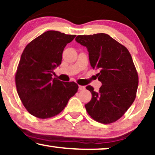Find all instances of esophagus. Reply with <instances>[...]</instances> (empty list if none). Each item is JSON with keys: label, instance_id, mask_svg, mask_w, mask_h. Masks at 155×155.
Returning a JSON list of instances; mask_svg holds the SVG:
<instances>
[{"label": "esophagus", "instance_id": "34e87169", "mask_svg": "<svg viewBox=\"0 0 155 155\" xmlns=\"http://www.w3.org/2000/svg\"><path fill=\"white\" fill-rule=\"evenodd\" d=\"M84 89H85L84 86H81V85H79V90H84Z\"/></svg>", "mask_w": 155, "mask_h": 155}]
</instances>
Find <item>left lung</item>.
<instances>
[{
  "label": "left lung",
  "instance_id": "1",
  "mask_svg": "<svg viewBox=\"0 0 155 155\" xmlns=\"http://www.w3.org/2000/svg\"><path fill=\"white\" fill-rule=\"evenodd\" d=\"M76 42L86 47L90 65L99 70L102 83L98 92L90 85L91 101L85 104L93 120L103 124L116 122L124 115L136 99L138 73L132 57L124 46L106 33L77 35Z\"/></svg>",
  "mask_w": 155,
  "mask_h": 155
}]
</instances>
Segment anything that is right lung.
I'll use <instances>...</instances> for the list:
<instances>
[{
  "label": "right lung",
  "mask_w": 155,
  "mask_h": 155,
  "mask_svg": "<svg viewBox=\"0 0 155 155\" xmlns=\"http://www.w3.org/2000/svg\"><path fill=\"white\" fill-rule=\"evenodd\" d=\"M75 35L48 31L33 39L25 48L17 67L15 83L25 108L40 119L56 116L78 91L74 81L52 79L54 69L61 64L67 44Z\"/></svg>",
  "instance_id": "1"
}]
</instances>
